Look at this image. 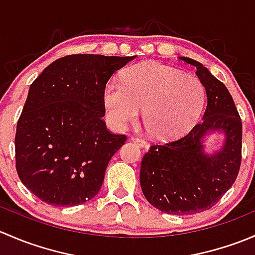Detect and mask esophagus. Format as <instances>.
<instances>
[{"label":"esophagus","mask_w":255,"mask_h":255,"mask_svg":"<svg viewBox=\"0 0 255 255\" xmlns=\"http://www.w3.org/2000/svg\"><path fill=\"white\" fill-rule=\"evenodd\" d=\"M130 140H132L133 143L138 144V145L140 146V148H148V144H146L145 140L143 139V138H139V137H132L130 138Z\"/></svg>","instance_id":"esophagus-1"}]
</instances>
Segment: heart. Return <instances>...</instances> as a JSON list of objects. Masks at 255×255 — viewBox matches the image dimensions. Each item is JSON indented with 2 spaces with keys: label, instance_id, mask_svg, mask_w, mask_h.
<instances>
[{
  "label": "heart",
  "instance_id": "heart-1",
  "mask_svg": "<svg viewBox=\"0 0 255 255\" xmlns=\"http://www.w3.org/2000/svg\"><path fill=\"white\" fill-rule=\"evenodd\" d=\"M206 91L196 76L187 75L160 63H140L127 69L122 82H109L104 107L115 128L137 121L144 109L143 122L153 138L163 142L189 132L204 110Z\"/></svg>",
  "mask_w": 255,
  "mask_h": 255
}]
</instances>
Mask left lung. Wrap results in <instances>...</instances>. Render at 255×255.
<instances>
[{
  "label": "left lung",
  "instance_id": "8db88e82",
  "mask_svg": "<svg viewBox=\"0 0 255 255\" xmlns=\"http://www.w3.org/2000/svg\"><path fill=\"white\" fill-rule=\"evenodd\" d=\"M180 59L196 68L206 90V110L186 135L149 148L140 164V186L149 204L161 212L194 215L210 210L235 184L242 160V121L227 87L201 63ZM215 130L225 133V142L207 154L203 138Z\"/></svg>",
  "mask_w": 255,
  "mask_h": 255
}]
</instances>
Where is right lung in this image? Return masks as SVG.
Returning a JSON list of instances; mask_svg holds the SVG:
<instances>
[{"mask_svg": "<svg viewBox=\"0 0 255 255\" xmlns=\"http://www.w3.org/2000/svg\"><path fill=\"white\" fill-rule=\"evenodd\" d=\"M134 58L74 54L32 82L17 123L16 169L45 204L76 206L99 194L110 160L127 139L102 120L105 87Z\"/></svg>", "mask_w": 255, "mask_h": 255, "instance_id": "right-lung-1", "label": "right lung"}]
</instances>
